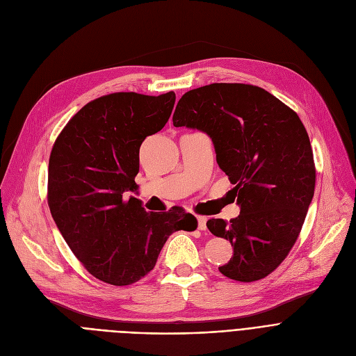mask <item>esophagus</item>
<instances>
[{"label":"esophagus","mask_w":356,"mask_h":356,"mask_svg":"<svg viewBox=\"0 0 356 356\" xmlns=\"http://www.w3.org/2000/svg\"><path fill=\"white\" fill-rule=\"evenodd\" d=\"M196 219H197V228L200 231H207V218L196 215Z\"/></svg>","instance_id":"34e87169"}]
</instances>
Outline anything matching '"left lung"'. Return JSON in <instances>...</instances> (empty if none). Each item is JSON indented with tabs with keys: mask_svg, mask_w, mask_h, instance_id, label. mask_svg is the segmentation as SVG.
<instances>
[{
	"mask_svg": "<svg viewBox=\"0 0 356 356\" xmlns=\"http://www.w3.org/2000/svg\"><path fill=\"white\" fill-rule=\"evenodd\" d=\"M173 125L207 133L220 170L235 184L239 215L207 223L234 247L219 271L244 283L267 277L293 248L314 195L313 149L303 122L263 88L211 83L184 93Z\"/></svg>",
	"mask_w": 356,
	"mask_h": 356,
	"instance_id": "left-lung-1",
	"label": "left lung"
}]
</instances>
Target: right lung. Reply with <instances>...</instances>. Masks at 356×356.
I'll return each instance as SVG.
<instances>
[{"mask_svg":"<svg viewBox=\"0 0 356 356\" xmlns=\"http://www.w3.org/2000/svg\"><path fill=\"white\" fill-rule=\"evenodd\" d=\"M176 95L115 92L86 104L56 138L49 160L47 202L66 244L82 266L112 286L152 271L167 238L195 231L181 208L145 212L137 192L140 147L172 115Z\"/></svg>","mask_w":356,"mask_h":356,"instance_id":"obj_1","label":"right lung"}]
</instances>
